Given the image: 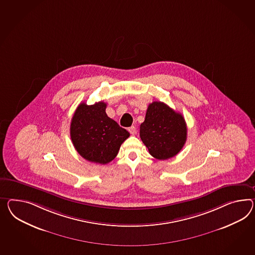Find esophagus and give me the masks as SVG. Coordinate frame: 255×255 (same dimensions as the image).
<instances>
[{"label": "esophagus", "mask_w": 255, "mask_h": 255, "mask_svg": "<svg viewBox=\"0 0 255 255\" xmlns=\"http://www.w3.org/2000/svg\"><path fill=\"white\" fill-rule=\"evenodd\" d=\"M128 131H129V133H130L131 135H135V134L137 133V129H136V128H135L134 126L128 128Z\"/></svg>", "instance_id": "obj_1"}]
</instances>
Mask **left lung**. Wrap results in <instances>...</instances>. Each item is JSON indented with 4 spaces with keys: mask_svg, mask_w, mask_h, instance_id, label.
Masks as SVG:
<instances>
[{
    "mask_svg": "<svg viewBox=\"0 0 255 255\" xmlns=\"http://www.w3.org/2000/svg\"><path fill=\"white\" fill-rule=\"evenodd\" d=\"M139 136L151 156L166 160L176 155L187 139V125L182 115L162 102L148 106Z\"/></svg>",
    "mask_w": 255,
    "mask_h": 255,
    "instance_id": "1",
    "label": "left lung"
}]
</instances>
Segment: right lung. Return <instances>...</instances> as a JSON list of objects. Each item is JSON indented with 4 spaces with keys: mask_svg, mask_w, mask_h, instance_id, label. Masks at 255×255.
<instances>
[{
    "mask_svg": "<svg viewBox=\"0 0 255 255\" xmlns=\"http://www.w3.org/2000/svg\"><path fill=\"white\" fill-rule=\"evenodd\" d=\"M106 104L99 102L78 106L70 125V137L75 149L92 163H110L118 155L121 144L129 137L128 131L109 118Z\"/></svg>",
    "mask_w": 255,
    "mask_h": 255,
    "instance_id": "add662e5",
    "label": "right lung"
}]
</instances>
